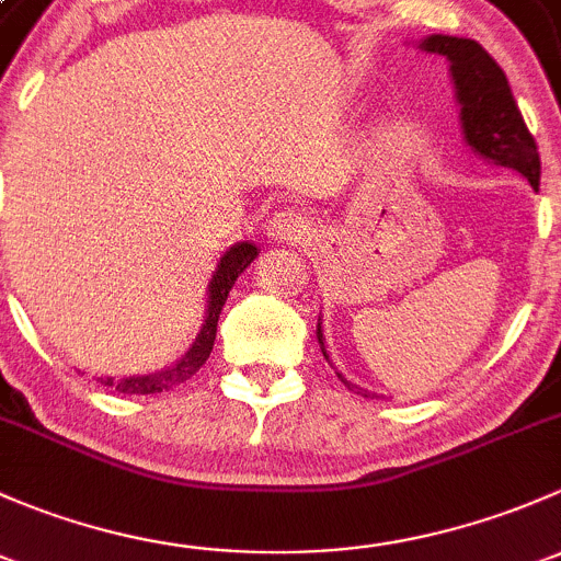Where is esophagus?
<instances>
[{"label": "esophagus", "instance_id": "1", "mask_svg": "<svg viewBox=\"0 0 561 561\" xmlns=\"http://www.w3.org/2000/svg\"><path fill=\"white\" fill-rule=\"evenodd\" d=\"M309 230H312L309 228V219L301 217L298 211H290V208L274 214V217L268 219V225H265V233H268V239L274 241V244H298Z\"/></svg>", "mask_w": 561, "mask_h": 561}]
</instances>
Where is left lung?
I'll use <instances>...</instances> for the list:
<instances>
[{"instance_id": "obj_1", "label": "left lung", "mask_w": 561, "mask_h": 561, "mask_svg": "<svg viewBox=\"0 0 561 561\" xmlns=\"http://www.w3.org/2000/svg\"><path fill=\"white\" fill-rule=\"evenodd\" d=\"M417 48L448 59L456 100L461 105V113H458L461 116V133L469 149L483 157V160L494 162V165L522 173L531 186H537V181H540L537 144L529 129H526L505 72L485 54L483 45L469 37L432 35L423 37ZM317 342H320L322 355L328 360L320 320H317ZM339 380L350 386L342 375H339Z\"/></svg>"}]
</instances>
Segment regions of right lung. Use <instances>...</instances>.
<instances>
[{
    "label": "right lung",
    "mask_w": 561,
    "mask_h": 561,
    "mask_svg": "<svg viewBox=\"0 0 561 561\" xmlns=\"http://www.w3.org/2000/svg\"><path fill=\"white\" fill-rule=\"evenodd\" d=\"M257 257V247L252 241H239L230 249H225V254L219 257L217 268H214L211 282H208V301H206V317H203V325L197 331L195 342L190 344L184 355L175 360L173 366H165L162 371H151V375H133L124 377V380H113V377H98L100 386H107L118 393H162V390H171L181 382L190 380L214 350V339H217V322L222 314L225 301H228L230 290H233L236 279L247 271V265Z\"/></svg>",
    "instance_id": "add662e5"
}]
</instances>
